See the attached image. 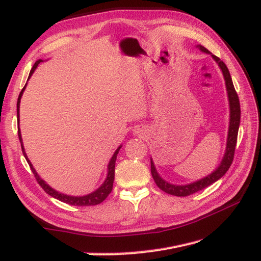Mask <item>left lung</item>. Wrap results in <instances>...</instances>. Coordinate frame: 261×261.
<instances>
[{"label":"left lung","mask_w":261,"mask_h":261,"mask_svg":"<svg viewBox=\"0 0 261 261\" xmlns=\"http://www.w3.org/2000/svg\"><path fill=\"white\" fill-rule=\"evenodd\" d=\"M197 48H199L202 52H206L208 54H211L210 51H208L204 46L202 45H197ZM212 58L218 63L220 68L222 69V73L225 80L226 85V90H227V96L228 101H230V110H231V117H230V127H228V136H227V144H226V151L224 154V158L222 162L219 165V168L211 173L210 175L206 176L202 179H199L195 181V183L188 184V185H173L162 179L159 174H158L154 164L151 160V174L155 181L156 186L159 187L161 191L165 192L167 194L177 196V197H185L189 196L192 194H195L197 192L201 191V189L210 186L211 184L215 183L218 179L222 177L227 170L230 169L231 164L234 159V152H235V147H236V141H238V134H239V127H240V121H241V106H240V99L238 96V92H236L234 85L232 82V78L230 75V72L224 64L223 61H221L218 57L212 54Z\"/></svg>","instance_id":"8db88e82"}]
</instances>
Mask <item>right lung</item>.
<instances>
[{"label": "right lung", "instance_id": "1", "mask_svg": "<svg viewBox=\"0 0 261 261\" xmlns=\"http://www.w3.org/2000/svg\"><path fill=\"white\" fill-rule=\"evenodd\" d=\"M40 62H42V60H38L33 68H31L30 73H29V76H28V80L30 78V76L33 75V73L35 72V69L37 68L38 64ZM26 87V86H25ZM25 87L21 89L19 96H18V100H17V120H18V124H19V103H20V98H21V94L23 92V90H25ZM18 138H19V141H20V145H21V150H22V153L23 155H25L26 160L29 164V167L31 169V171H33L34 175L38 181V184L40 185L42 187L43 191L49 194L50 196L54 197V198H57L63 202L65 203H68V204H72V206H80V207H87V206H96V204H99L101 203L102 201H103L107 197L110 195V193L112 192V188H113V181H114V172H115V161H116V155L118 153V150L121 149V147H118L116 149V151L114 152L113 156L111 158V160H110V163H109V167H108V176H107V179L105 180V183L101 185V187H99L96 192H93L89 195H86V196H82V197H73V196H67V195H64V194H61L57 191H54L53 188H51L48 184H45V181L43 179H41L40 177H39V175L37 174L36 170L34 169L33 164L30 163V161L28 160V158L26 155V152L25 150H23V146H22V141H21V136H20V130L18 128Z\"/></svg>", "mask_w": 261, "mask_h": 261}]
</instances>
